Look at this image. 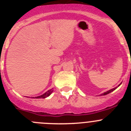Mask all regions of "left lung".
Listing matches in <instances>:
<instances>
[{
    "instance_id": "1",
    "label": "left lung",
    "mask_w": 131,
    "mask_h": 131,
    "mask_svg": "<svg viewBox=\"0 0 131 131\" xmlns=\"http://www.w3.org/2000/svg\"><path fill=\"white\" fill-rule=\"evenodd\" d=\"M121 84H119V85H118V86H120V85H121ZM118 86H117V87H115V88H114V89H111V90H110V91H107V92H105L104 93H103V94H102L101 95H106V94H109V93H110V92H113V91H114V90H115V89H117V88L118 87Z\"/></svg>"
}]
</instances>
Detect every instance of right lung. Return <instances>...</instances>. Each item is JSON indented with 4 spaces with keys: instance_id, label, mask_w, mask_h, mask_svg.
I'll list each match as a JSON object with an SVG mask.
<instances>
[{
    "instance_id": "obj_1",
    "label": "right lung",
    "mask_w": 131,
    "mask_h": 131,
    "mask_svg": "<svg viewBox=\"0 0 131 131\" xmlns=\"http://www.w3.org/2000/svg\"><path fill=\"white\" fill-rule=\"evenodd\" d=\"M53 92V89H50L49 91H48L47 92H45V94H42V95L40 96H37V97H35V98H47V97L49 96L50 94H52V92ZM33 98H34V97H33Z\"/></svg>"
}]
</instances>
